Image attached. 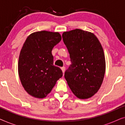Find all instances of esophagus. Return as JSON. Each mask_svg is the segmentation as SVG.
Returning <instances> with one entry per match:
<instances>
[{"label":"esophagus","instance_id":"obj_1","mask_svg":"<svg viewBox=\"0 0 125 125\" xmlns=\"http://www.w3.org/2000/svg\"><path fill=\"white\" fill-rule=\"evenodd\" d=\"M61 70H62V73H65V67H62L61 68Z\"/></svg>","mask_w":125,"mask_h":125}]
</instances>
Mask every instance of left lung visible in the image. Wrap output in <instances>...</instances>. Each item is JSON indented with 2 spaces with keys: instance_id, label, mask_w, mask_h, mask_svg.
Here are the masks:
<instances>
[{
  "instance_id": "1",
  "label": "left lung",
  "mask_w": 125,
  "mask_h": 125,
  "mask_svg": "<svg viewBox=\"0 0 125 125\" xmlns=\"http://www.w3.org/2000/svg\"><path fill=\"white\" fill-rule=\"evenodd\" d=\"M72 64L65 72L68 86L80 99H88L100 89L106 70L103 48L93 33L75 29L62 33Z\"/></svg>"
}]
</instances>
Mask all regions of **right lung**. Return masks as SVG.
Returning <instances> with one entry per match:
<instances>
[{"label": "right lung", "mask_w": 125, "mask_h": 125, "mask_svg": "<svg viewBox=\"0 0 125 125\" xmlns=\"http://www.w3.org/2000/svg\"><path fill=\"white\" fill-rule=\"evenodd\" d=\"M61 40L59 32L42 31L30 34L20 51L18 73L22 86L29 94L44 98L62 76L53 65L52 51Z\"/></svg>", "instance_id": "add662e5"}]
</instances>
